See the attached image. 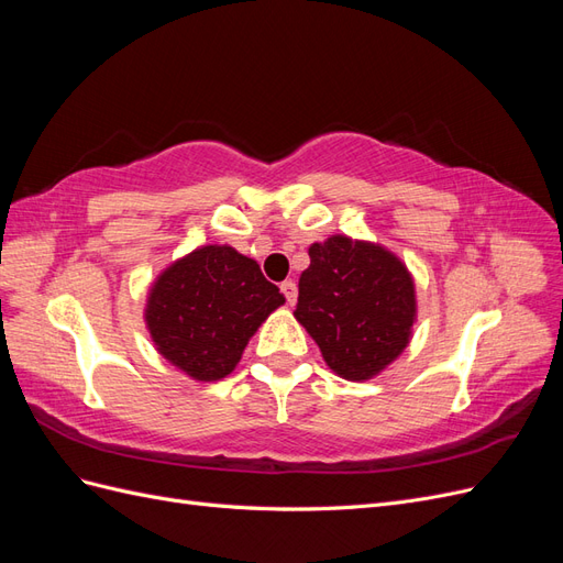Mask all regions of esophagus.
<instances>
[{
	"instance_id": "obj_1",
	"label": "esophagus",
	"mask_w": 563,
	"mask_h": 563,
	"mask_svg": "<svg viewBox=\"0 0 563 563\" xmlns=\"http://www.w3.org/2000/svg\"><path fill=\"white\" fill-rule=\"evenodd\" d=\"M282 294L286 296V302H288V305H294L296 298H298V286H296V282H291V279L282 282Z\"/></svg>"
}]
</instances>
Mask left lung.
Masks as SVG:
<instances>
[{
	"mask_svg": "<svg viewBox=\"0 0 563 563\" xmlns=\"http://www.w3.org/2000/svg\"><path fill=\"white\" fill-rule=\"evenodd\" d=\"M294 314L340 378L368 380L411 340L416 286L395 253L333 234L310 246Z\"/></svg>",
	"mask_w": 563,
	"mask_h": 563,
	"instance_id": "8db88e82",
	"label": "left lung"
}]
</instances>
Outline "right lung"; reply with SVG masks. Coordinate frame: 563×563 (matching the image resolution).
<instances>
[{
    "label": "right lung",
    "mask_w": 563,
    "mask_h": 563,
    "mask_svg": "<svg viewBox=\"0 0 563 563\" xmlns=\"http://www.w3.org/2000/svg\"><path fill=\"white\" fill-rule=\"evenodd\" d=\"M284 305L279 288L232 246H201L152 284L145 321L164 360L195 380H220L240 364L249 338Z\"/></svg>",
    "instance_id": "obj_1"
}]
</instances>
